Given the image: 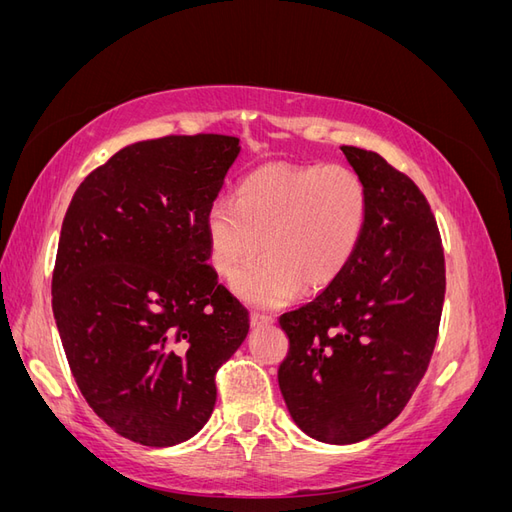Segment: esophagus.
<instances>
[{
    "label": "esophagus",
    "instance_id": "34e87169",
    "mask_svg": "<svg viewBox=\"0 0 512 512\" xmlns=\"http://www.w3.org/2000/svg\"><path fill=\"white\" fill-rule=\"evenodd\" d=\"M271 322H273V316L260 314V312H252L250 314V324H252V327H265V324H271Z\"/></svg>",
    "mask_w": 512,
    "mask_h": 512
}]
</instances>
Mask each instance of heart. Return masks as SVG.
<instances>
[{
    "label": "heart",
    "instance_id": "obj_1",
    "mask_svg": "<svg viewBox=\"0 0 512 512\" xmlns=\"http://www.w3.org/2000/svg\"><path fill=\"white\" fill-rule=\"evenodd\" d=\"M367 222L363 179L342 164L275 162L256 168L235 200H215L207 213L213 269L232 277L247 303L280 307L301 290L331 286L354 258Z\"/></svg>",
    "mask_w": 512,
    "mask_h": 512
}]
</instances>
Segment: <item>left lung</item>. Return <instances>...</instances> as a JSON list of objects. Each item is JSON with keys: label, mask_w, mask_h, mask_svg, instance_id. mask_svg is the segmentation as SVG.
Instances as JSON below:
<instances>
[{"label": "left lung", "mask_w": 512, "mask_h": 512, "mask_svg": "<svg viewBox=\"0 0 512 512\" xmlns=\"http://www.w3.org/2000/svg\"><path fill=\"white\" fill-rule=\"evenodd\" d=\"M365 183L367 222L346 271L280 316L277 382L309 438L354 444L406 408L438 339L446 275L436 218L416 183L376 151L342 147Z\"/></svg>", "instance_id": "1"}]
</instances>
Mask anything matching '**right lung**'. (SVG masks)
Here are the masks:
<instances>
[{"label": "right lung", "mask_w": 512, "mask_h": 512, "mask_svg": "<svg viewBox=\"0 0 512 512\" xmlns=\"http://www.w3.org/2000/svg\"><path fill=\"white\" fill-rule=\"evenodd\" d=\"M239 138L164 136L89 173L61 224L53 314L83 397L119 436L173 446L203 429L250 314L209 265L207 213Z\"/></svg>", "instance_id": "1"}]
</instances>
